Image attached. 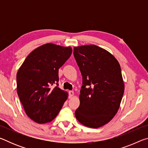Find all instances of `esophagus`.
I'll return each mask as SVG.
<instances>
[{
    "label": "esophagus",
    "instance_id": "34e87169",
    "mask_svg": "<svg viewBox=\"0 0 148 148\" xmlns=\"http://www.w3.org/2000/svg\"><path fill=\"white\" fill-rule=\"evenodd\" d=\"M74 95V92L72 91H69V97L70 98H72V97H73Z\"/></svg>",
    "mask_w": 148,
    "mask_h": 148
}]
</instances>
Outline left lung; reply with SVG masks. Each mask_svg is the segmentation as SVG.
Masks as SVG:
<instances>
[{
  "label": "left lung",
  "instance_id": "1",
  "mask_svg": "<svg viewBox=\"0 0 148 148\" xmlns=\"http://www.w3.org/2000/svg\"><path fill=\"white\" fill-rule=\"evenodd\" d=\"M74 56L83 79L75 116L85 126L99 128L119 108L125 89L120 64L113 55L95 45L74 47Z\"/></svg>",
  "mask_w": 148,
  "mask_h": 148
}]
</instances>
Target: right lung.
<instances>
[{"instance_id": "1", "label": "right lung", "mask_w": 148, "mask_h": 148, "mask_svg": "<svg viewBox=\"0 0 148 148\" xmlns=\"http://www.w3.org/2000/svg\"><path fill=\"white\" fill-rule=\"evenodd\" d=\"M72 51L71 47L44 44L29 53L17 72V95L26 114L36 123L51 121L68 98L58 87L59 69Z\"/></svg>"}]
</instances>
